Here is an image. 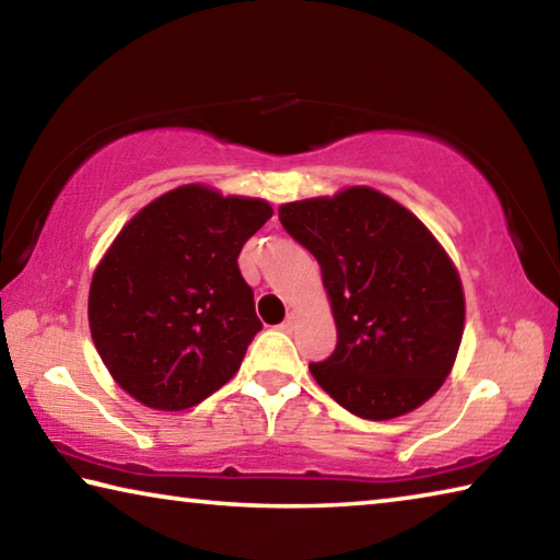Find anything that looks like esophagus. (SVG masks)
<instances>
[{"label": "esophagus", "mask_w": 560, "mask_h": 560, "mask_svg": "<svg viewBox=\"0 0 560 560\" xmlns=\"http://www.w3.org/2000/svg\"><path fill=\"white\" fill-rule=\"evenodd\" d=\"M296 318H299V316H296V311H291V314L287 316V320H283V324H281L279 328H281V330H287V334H289V330H293V326H296Z\"/></svg>", "instance_id": "obj_1"}]
</instances>
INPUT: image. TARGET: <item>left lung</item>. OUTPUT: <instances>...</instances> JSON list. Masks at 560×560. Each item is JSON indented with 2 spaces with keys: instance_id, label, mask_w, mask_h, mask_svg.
Listing matches in <instances>:
<instances>
[{
  "instance_id": "8db88e82",
  "label": "left lung",
  "mask_w": 560,
  "mask_h": 560,
  "mask_svg": "<svg viewBox=\"0 0 560 560\" xmlns=\"http://www.w3.org/2000/svg\"><path fill=\"white\" fill-rule=\"evenodd\" d=\"M314 254L338 343L311 363L316 383L365 420L417 410L452 373L464 334L459 271L428 226L373 187L279 207Z\"/></svg>"
}]
</instances>
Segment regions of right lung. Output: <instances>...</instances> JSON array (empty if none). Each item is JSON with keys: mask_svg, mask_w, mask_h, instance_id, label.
<instances>
[{"mask_svg": "<svg viewBox=\"0 0 560 560\" xmlns=\"http://www.w3.org/2000/svg\"><path fill=\"white\" fill-rule=\"evenodd\" d=\"M273 214L259 197L179 185L132 214L93 271L89 326L113 381L187 410L240 371L261 330L236 257Z\"/></svg>", "mask_w": 560, "mask_h": 560, "instance_id": "1", "label": "right lung"}]
</instances>
